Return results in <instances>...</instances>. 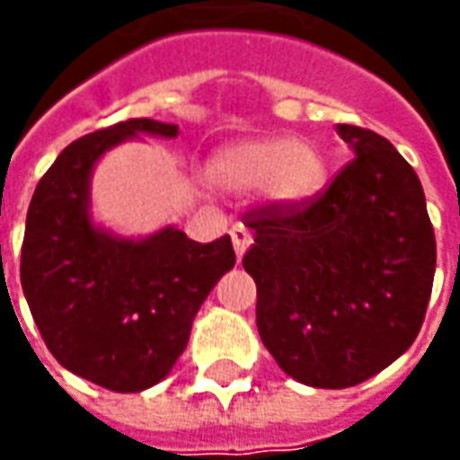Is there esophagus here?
<instances>
[{"label":"esophagus","instance_id":"obj_1","mask_svg":"<svg viewBox=\"0 0 460 460\" xmlns=\"http://www.w3.org/2000/svg\"><path fill=\"white\" fill-rule=\"evenodd\" d=\"M231 243H234V251H236V256H243L246 249H249L253 239H251V231L243 226V224H234L231 226Z\"/></svg>","mask_w":460,"mask_h":460}]
</instances>
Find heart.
<instances>
[{
  "mask_svg": "<svg viewBox=\"0 0 460 460\" xmlns=\"http://www.w3.org/2000/svg\"><path fill=\"white\" fill-rule=\"evenodd\" d=\"M214 187L259 190L279 204H303L325 181V160L315 145L288 140H246L217 152L207 167Z\"/></svg>",
  "mask_w": 460,
  "mask_h": 460,
  "instance_id": "1",
  "label": "heart"
}]
</instances>
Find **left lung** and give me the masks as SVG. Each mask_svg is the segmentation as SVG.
I'll list each match as a JSON object with an SVG mask.
<instances>
[{
  "label": "left lung",
  "mask_w": 460,
  "mask_h": 460,
  "mask_svg": "<svg viewBox=\"0 0 460 460\" xmlns=\"http://www.w3.org/2000/svg\"><path fill=\"white\" fill-rule=\"evenodd\" d=\"M355 157L303 204L243 214L253 243L256 325L303 385L345 389L404 355L421 330L436 270L434 226L414 167L365 128L338 125Z\"/></svg>",
  "instance_id": "obj_1"
}]
</instances>
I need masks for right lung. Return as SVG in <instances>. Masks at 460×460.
<instances>
[{"label":"right lung","instance_id":"1","mask_svg":"<svg viewBox=\"0 0 460 460\" xmlns=\"http://www.w3.org/2000/svg\"><path fill=\"white\" fill-rule=\"evenodd\" d=\"M137 132L174 137L177 125L132 118L71 142L36 184L22 243V288L49 352L111 392H142L170 375L191 320L234 269L229 234L211 243L164 229L115 239L88 219L95 160Z\"/></svg>","mask_w":460,"mask_h":460}]
</instances>
